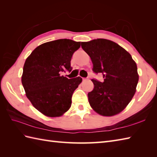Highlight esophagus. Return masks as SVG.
Returning a JSON list of instances; mask_svg holds the SVG:
<instances>
[{"label": "esophagus", "mask_w": 157, "mask_h": 157, "mask_svg": "<svg viewBox=\"0 0 157 157\" xmlns=\"http://www.w3.org/2000/svg\"><path fill=\"white\" fill-rule=\"evenodd\" d=\"M82 80H83V81H86V80H87V78H82Z\"/></svg>", "instance_id": "1"}]
</instances>
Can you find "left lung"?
<instances>
[{
    "label": "left lung",
    "mask_w": 157,
    "mask_h": 157,
    "mask_svg": "<svg viewBox=\"0 0 157 157\" xmlns=\"http://www.w3.org/2000/svg\"><path fill=\"white\" fill-rule=\"evenodd\" d=\"M90 57L93 71L102 73L104 82L92 79L94 89L88 94L91 107L98 114L111 117L125 109L136 91L139 75L131 55L118 44L103 38L82 42Z\"/></svg>",
    "instance_id": "8db88e82"
}]
</instances>
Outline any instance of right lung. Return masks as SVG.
Segmentation results:
<instances>
[{
  "label": "right lung",
  "instance_id": "obj_1",
  "mask_svg": "<svg viewBox=\"0 0 157 157\" xmlns=\"http://www.w3.org/2000/svg\"><path fill=\"white\" fill-rule=\"evenodd\" d=\"M79 47L80 42L59 39L38 46L26 59L22 85L32 105L44 115L61 117L71 107L73 93L82 79H68L61 73L71 71L72 55Z\"/></svg>",
  "mask_w": 157,
  "mask_h": 157
}]
</instances>
